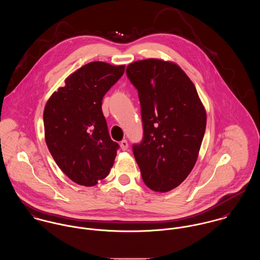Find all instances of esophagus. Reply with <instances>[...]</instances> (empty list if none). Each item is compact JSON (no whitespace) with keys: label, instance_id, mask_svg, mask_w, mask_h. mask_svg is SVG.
I'll return each instance as SVG.
<instances>
[{"label":"esophagus","instance_id":"esophagus-1","mask_svg":"<svg viewBox=\"0 0 260 260\" xmlns=\"http://www.w3.org/2000/svg\"><path fill=\"white\" fill-rule=\"evenodd\" d=\"M120 147H121V149H122L123 151H126V150L128 149V142H127V140H126V139H124V140H122V141H121V143H120Z\"/></svg>","mask_w":260,"mask_h":260}]
</instances>
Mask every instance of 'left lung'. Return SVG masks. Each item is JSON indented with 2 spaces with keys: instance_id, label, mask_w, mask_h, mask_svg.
Segmentation results:
<instances>
[{
  "instance_id": "left-lung-1",
  "label": "left lung",
  "mask_w": 260,
  "mask_h": 260,
  "mask_svg": "<svg viewBox=\"0 0 260 260\" xmlns=\"http://www.w3.org/2000/svg\"><path fill=\"white\" fill-rule=\"evenodd\" d=\"M138 90L144 137L133 145L142 179L151 190L168 192L193 169L206 128V111L196 88L175 63L145 59L127 66Z\"/></svg>"
}]
</instances>
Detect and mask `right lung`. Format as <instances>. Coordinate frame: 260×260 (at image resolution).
Wrapping results in <instances>:
<instances>
[{"mask_svg": "<svg viewBox=\"0 0 260 260\" xmlns=\"http://www.w3.org/2000/svg\"><path fill=\"white\" fill-rule=\"evenodd\" d=\"M124 71L125 65L88 63L68 76L46 103V144L60 169L79 185H96L114 164L119 145L110 138L102 100Z\"/></svg>", "mask_w": 260, "mask_h": 260, "instance_id": "add662e5", "label": "right lung"}]
</instances>
